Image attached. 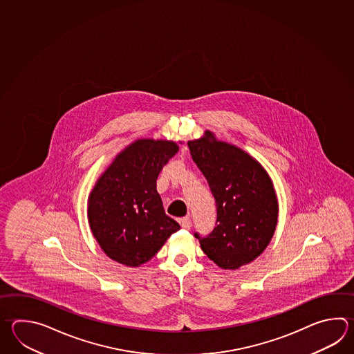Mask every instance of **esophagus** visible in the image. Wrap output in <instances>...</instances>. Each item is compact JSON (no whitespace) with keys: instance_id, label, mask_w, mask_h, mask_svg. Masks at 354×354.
Here are the masks:
<instances>
[{"instance_id":"34e87169","label":"esophagus","mask_w":354,"mask_h":354,"mask_svg":"<svg viewBox=\"0 0 354 354\" xmlns=\"http://www.w3.org/2000/svg\"><path fill=\"white\" fill-rule=\"evenodd\" d=\"M180 225L184 230H190V218H189V216L181 218Z\"/></svg>"}]
</instances>
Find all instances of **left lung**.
Returning a JSON list of instances; mask_svg holds the SVG:
<instances>
[{
    "label": "left lung",
    "instance_id": "1",
    "mask_svg": "<svg viewBox=\"0 0 354 354\" xmlns=\"http://www.w3.org/2000/svg\"><path fill=\"white\" fill-rule=\"evenodd\" d=\"M190 155L216 199L214 230L199 239L216 266L237 270L265 251L274 236L279 204L274 184L257 160L210 131L189 141Z\"/></svg>",
    "mask_w": 354,
    "mask_h": 354
}]
</instances>
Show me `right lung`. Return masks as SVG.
<instances>
[{"label": "right lung", "instance_id": "add662e5", "mask_svg": "<svg viewBox=\"0 0 354 354\" xmlns=\"http://www.w3.org/2000/svg\"><path fill=\"white\" fill-rule=\"evenodd\" d=\"M179 146L166 140H138L120 152L88 199L94 239L109 259L129 267L151 260L180 230L166 216L156 179Z\"/></svg>", "mask_w": 354, "mask_h": 354}]
</instances>
